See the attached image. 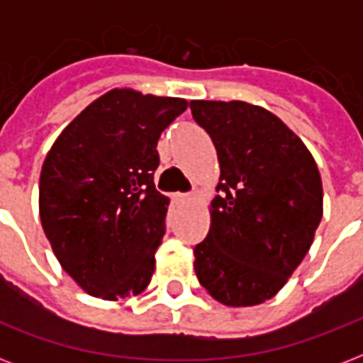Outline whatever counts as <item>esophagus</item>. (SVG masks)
Wrapping results in <instances>:
<instances>
[{"instance_id": "obj_1", "label": "esophagus", "mask_w": 363, "mask_h": 363, "mask_svg": "<svg viewBox=\"0 0 363 363\" xmlns=\"http://www.w3.org/2000/svg\"><path fill=\"white\" fill-rule=\"evenodd\" d=\"M179 199H181V201H184V203H190V201H194V194H181V196H179Z\"/></svg>"}]
</instances>
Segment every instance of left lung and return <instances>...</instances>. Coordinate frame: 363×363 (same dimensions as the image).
Returning a JSON list of instances; mask_svg holds the SVG:
<instances>
[{
	"label": "left lung",
	"instance_id": "8db88e82",
	"mask_svg": "<svg viewBox=\"0 0 363 363\" xmlns=\"http://www.w3.org/2000/svg\"><path fill=\"white\" fill-rule=\"evenodd\" d=\"M215 143L220 182L211 228L194 248L199 284L228 307L271 299L309 252L322 218V179L305 143L247 101H190Z\"/></svg>",
	"mask_w": 363,
	"mask_h": 363
}]
</instances>
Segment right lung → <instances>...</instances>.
Masks as SVG:
<instances>
[{"mask_svg": "<svg viewBox=\"0 0 363 363\" xmlns=\"http://www.w3.org/2000/svg\"><path fill=\"white\" fill-rule=\"evenodd\" d=\"M188 101L115 88L54 141L39 179V216L54 256L90 296L148 286L169 198L154 186L158 139Z\"/></svg>", "mask_w": 363, "mask_h": 363, "instance_id": "right-lung-1", "label": "right lung"}]
</instances>
